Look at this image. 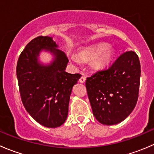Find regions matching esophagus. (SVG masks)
<instances>
[{"label": "esophagus", "mask_w": 154, "mask_h": 154, "mask_svg": "<svg viewBox=\"0 0 154 154\" xmlns=\"http://www.w3.org/2000/svg\"><path fill=\"white\" fill-rule=\"evenodd\" d=\"M79 81H80V83H84L85 82H86V77H80V80H79Z\"/></svg>", "instance_id": "obj_1"}]
</instances>
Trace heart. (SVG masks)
<instances>
[{"label":"heart","instance_id":"heart-1","mask_svg":"<svg viewBox=\"0 0 154 154\" xmlns=\"http://www.w3.org/2000/svg\"><path fill=\"white\" fill-rule=\"evenodd\" d=\"M79 58L82 60H88L94 58L93 66L96 69H101L108 66L112 63L114 56V51L112 48H108L106 43H98L88 48L80 50L78 53ZM71 60L78 63V59L75 57H71Z\"/></svg>","mask_w":154,"mask_h":154}]
</instances>
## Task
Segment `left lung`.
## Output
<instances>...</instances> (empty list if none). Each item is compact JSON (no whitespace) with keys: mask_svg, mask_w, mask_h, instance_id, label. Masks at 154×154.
Returning a JSON list of instances; mask_svg holds the SVG:
<instances>
[{"mask_svg":"<svg viewBox=\"0 0 154 154\" xmlns=\"http://www.w3.org/2000/svg\"><path fill=\"white\" fill-rule=\"evenodd\" d=\"M140 76L137 54L127 51L109 68L86 79L93 115L100 123L117 125L128 117L137 103Z\"/></svg>","mask_w":154,"mask_h":154,"instance_id":"8db88e82","label":"left lung"}]
</instances>
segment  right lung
Instances as JSON below:
<instances>
[{
    "label": "right lung",
    "instance_id": "right-lung-1",
    "mask_svg": "<svg viewBox=\"0 0 154 154\" xmlns=\"http://www.w3.org/2000/svg\"><path fill=\"white\" fill-rule=\"evenodd\" d=\"M42 51L54 57L49 64L38 60ZM68 63L66 54L49 36H38L29 42L18 58L16 74L23 105L44 127H60L67 119L72 88L81 77L66 72Z\"/></svg>",
    "mask_w": 154,
    "mask_h": 154
}]
</instances>
